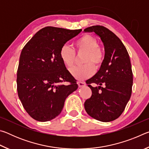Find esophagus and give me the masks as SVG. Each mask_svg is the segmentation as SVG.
Wrapping results in <instances>:
<instances>
[{"label": "esophagus", "instance_id": "obj_1", "mask_svg": "<svg viewBox=\"0 0 149 149\" xmlns=\"http://www.w3.org/2000/svg\"><path fill=\"white\" fill-rule=\"evenodd\" d=\"M77 85L79 87H84L85 86V85H86V84H85V82H81V81H78Z\"/></svg>", "mask_w": 149, "mask_h": 149}]
</instances>
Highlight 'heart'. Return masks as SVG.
Here are the masks:
<instances>
[{
  "mask_svg": "<svg viewBox=\"0 0 149 149\" xmlns=\"http://www.w3.org/2000/svg\"><path fill=\"white\" fill-rule=\"evenodd\" d=\"M78 52H85L82 60L84 65L75 66L70 70L72 75L77 80H84L90 77L95 69L101 65L104 56L97 40L89 35H85L77 40L75 44ZM60 56L67 67L73 66L75 61L74 50L67 45H64L60 50Z\"/></svg>",
  "mask_w": 149,
  "mask_h": 149,
  "instance_id": "heart-1",
  "label": "heart"
}]
</instances>
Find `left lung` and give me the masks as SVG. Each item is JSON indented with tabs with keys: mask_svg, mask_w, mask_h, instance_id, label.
Instances as JSON below:
<instances>
[{
	"mask_svg": "<svg viewBox=\"0 0 149 149\" xmlns=\"http://www.w3.org/2000/svg\"><path fill=\"white\" fill-rule=\"evenodd\" d=\"M94 32L104 47V58L100 69L86 81L92 95L84 103L91 117L109 122L120 116L132 95L133 73L129 54L121 40L106 27L93 26L84 30ZM95 83L97 86L90 85Z\"/></svg>",
	"mask_w": 149,
	"mask_h": 149,
	"instance_id": "left-lung-1",
	"label": "left lung"
}]
</instances>
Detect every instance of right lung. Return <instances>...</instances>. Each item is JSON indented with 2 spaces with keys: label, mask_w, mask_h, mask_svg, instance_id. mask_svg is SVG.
Masks as SVG:
<instances>
[{
  "label": "right lung",
  "mask_w": 149,
  "mask_h": 149,
  "mask_svg": "<svg viewBox=\"0 0 149 149\" xmlns=\"http://www.w3.org/2000/svg\"><path fill=\"white\" fill-rule=\"evenodd\" d=\"M81 31L44 27L22 49L17 72V93L25 110L35 120L47 122L58 116L66 98L78 88L60 58V50Z\"/></svg>",
  "instance_id": "obj_1"
}]
</instances>
